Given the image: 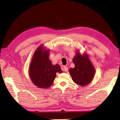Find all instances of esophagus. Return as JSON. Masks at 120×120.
<instances>
[{
  "mask_svg": "<svg viewBox=\"0 0 120 120\" xmlns=\"http://www.w3.org/2000/svg\"><path fill=\"white\" fill-rule=\"evenodd\" d=\"M63 70L65 72H67V71H68V68L66 66H64V67H63Z\"/></svg>",
  "mask_w": 120,
  "mask_h": 120,
  "instance_id": "34e87169",
  "label": "esophagus"
}]
</instances>
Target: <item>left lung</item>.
<instances>
[{
    "mask_svg": "<svg viewBox=\"0 0 120 120\" xmlns=\"http://www.w3.org/2000/svg\"><path fill=\"white\" fill-rule=\"evenodd\" d=\"M73 61L75 67L69 71L74 82L81 86L89 84L93 79L95 69L87 54L81 55L77 51Z\"/></svg>",
    "mask_w": 120,
    "mask_h": 120,
    "instance_id": "8db88e82",
    "label": "left lung"
}]
</instances>
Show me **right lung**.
I'll return each mask as SVG.
<instances>
[{
	"instance_id": "add662e5",
	"label": "right lung",
	"mask_w": 120,
	"mask_h": 120,
	"mask_svg": "<svg viewBox=\"0 0 120 120\" xmlns=\"http://www.w3.org/2000/svg\"><path fill=\"white\" fill-rule=\"evenodd\" d=\"M56 73H62L59 65H53L49 60V50L38 47L34 53L29 67V75L32 82L40 88H47L53 84Z\"/></svg>"
}]
</instances>
